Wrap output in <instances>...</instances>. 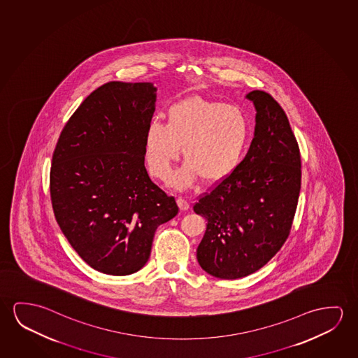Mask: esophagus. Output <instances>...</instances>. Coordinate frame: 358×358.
<instances>
[{"mask_svg":"<svg viewBox=\"0 0 358 358\" xmlns=\"http://www.w3.org/2000/svg\"><path fill=\"white\" fill-rule=\"evenodd\" d=\"M177 204H178V207H180L181 210H187L189 208V203H188L186 199H182V197L177 199Z\"/></svg>","mask_w":358,"mask_h":358,"instance_id":"34e87169","label":"esophagus"}]
</instances>
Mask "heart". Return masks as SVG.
<instances>
[{
	"label": "heart",
	"mask_w": 358,
	"mask_h": 358,
	"mask_svg": "<svg viewBox=\"0 0 358 358\" xmlns=\"http://www.w3.org/2000/svg\"><path fill=\"white\" fill-rule=\"evenodd\" d=\"M166 117V124L151 119L145 130V159L152 176L167 178L182 146L186 161L170 178L171 186L180 189L199 177L222 181L242 164L250 120L241 106L189 96L171 104Z\"/></svg>",
	"instance_id": "obj_1"
}]
</instances>
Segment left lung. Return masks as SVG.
I'll return each instance as SVG.
<instances>
[{
  "mask_svg": "<svg viewBox=\"0 0 358 358\" xmlns=\"http://www.w3.org/2000/svg\"><path fill=\"white\" fill-rule=\"evenodd\" d=\"M245 98L257 111L250 148L237 170L193 206L207 220L199 264L228 280L253 274L280 250L301 187L300 150L285 111L262 90Z\"/></svg>",
  "mask_w": 358,
  "mask_h": 358,
  "instance_id": "obj_1",
  "label": "left lung"
}]
</instances>
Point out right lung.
I'll return each mask as SVG.
<instances>
[{"label": "right lung", "instance_id": "1", "mask_svg": "<svg viewBox=\"0 0 358 358\" xmlns=\"http://www.w3.org/2000/svg\"><path fill=\"white\" fill-rule=\"evenodd\" d=\"M156 90L152 83L122 82L94 90L66 122L52 159L55 220L79 257L108 275L141 269L157 227L178 213L145 167Z\"/></svg>", "mask_w": 358, "mask_h": 358}]
</instances>
